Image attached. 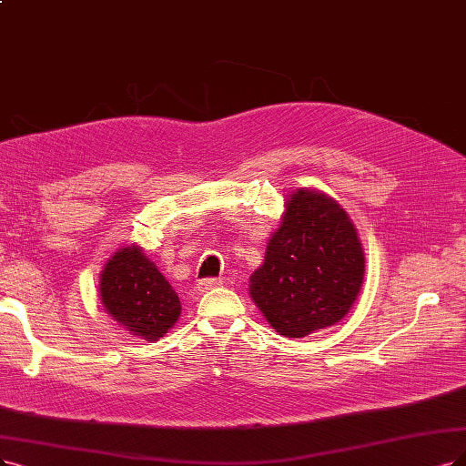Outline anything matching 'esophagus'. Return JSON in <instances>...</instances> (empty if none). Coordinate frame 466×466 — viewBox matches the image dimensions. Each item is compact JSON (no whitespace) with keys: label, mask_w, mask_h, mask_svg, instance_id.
I'll return each mask as SVG.
<instances>
[{"label":"esophagus","mask_w":466,"mask_h":466,"mask_svg":"<svg viewBox=\"0 0 466 466\" xmlns=\"http://www.w3.org/2000/svg\"><path fill=\"white\" fill-rule=\"evenodd\" d=\"M222 284L220 279H203L198 282V288L199 291H207V289H213V288H218Z\"/></svg>","instance_id":"1"}]
</instances>
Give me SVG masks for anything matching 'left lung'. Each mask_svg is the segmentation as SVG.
Masks as SVG:
<instances>
[{"mask_svg": "<svg viewBox=\"0 0 466 466\" xmlns=\"http://www.w3.org/2000/svg\"><path fill=\"white\" fill-rule=\"evenodd\" d=\"M363 277L365 253L348 213L329 196L298 189L249 294L274 330L303 338L348 315Z\"/></svg>", "mask_w": 466, "mask_h": 466, "instance_id": "1", "label": "left lung"}]
</instances>
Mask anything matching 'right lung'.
<instances>
[{"label":"right lung","mask_w":466,"mask_h":466,"mask_svg":"<svg viewBox=\"0 0 466 466\" xmlns=\"http://www.w3.org/2000/svg\"><path fill=\"white\" fill-rule=\"evenodd\" d=\"M101 301L125 330L159 339L180 317V299L140 248L118 249L101 272Z\"/></svg>","instance_id":"obj_1"}]
</instances>
